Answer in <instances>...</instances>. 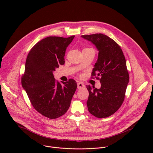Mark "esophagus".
Here are the masks:
<instances>
[{
  "instance_id": "1",
  "label": "esophagus",
  "mask_w": 153,
  "mask_h": 153,
  "mask_svg": "<svg viewBox=\"0 0 153 153\" xmlns=\"http://www.w3.org/2000/svg\"><path fill=\"white\" fill-rule=\"evenodd\" d=\"M84 86H85V85L82 83H81V82H78L77 83V88H78V89H81V88H83Z\"/></svg>"
}]
</instances>
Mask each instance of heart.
<instances>
[{
	"instance_id": "1",
	"label": "heart",
	"mask_w": 153,
	"mask_h": 153,
	"mask_svg": "<svg viewBox=\"0 0 153 153\" xmlns=\"http://www.w3.org/2000/svg\"><path fill=\"white\" fill-rule=\"evenodd\" d=\"M85 49H88V48H85Z\"/></svg>"
}]
</instances>
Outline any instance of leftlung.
Returning a JSON list of instances; mask_svg holds the SVG:
<instances>
[{"label":"left lung","instance_id":"left-lung-1","mask_svg":"<svg viewBox=\"0 0 153 153\" xmlns=\"http://www.w3.org/2000/svg\"><path fill=\"white\" fill-rule=\"evenodd\" d=\"M81 36L93 43L99 51L91 76L100 80L101 87L86 85L88 110L96 117H108L119 110L124 100L129 82L126 60L120 46L107 36L99 33Z\"/></svg>","mask_w":153,"mask_h":153}]
</instances>
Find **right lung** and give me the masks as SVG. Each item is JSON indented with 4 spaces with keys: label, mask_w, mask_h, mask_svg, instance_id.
I'll list each match as a JSON object with an SVG mask.
<instances>
[{
    "label": "right lung",
    "mask_w": 153,
    "mask_h": 153,
    "mask_svg": "<svg viewBox=\"0 0 153 153\" xmlns=\"http://www.w3.org/2000/svg\"><path fill=\"white\" fill-rule=\"evenodd\" d=\"M75 36H50L37 42L28 54L22 85L35 110L54 119L66 113L77 88L73 79L56 81L53 71L65 63L67 47Z\"/></svg>",
    "instance_id": "obj_1"
}]
</instances>
